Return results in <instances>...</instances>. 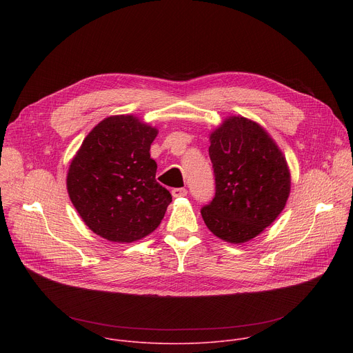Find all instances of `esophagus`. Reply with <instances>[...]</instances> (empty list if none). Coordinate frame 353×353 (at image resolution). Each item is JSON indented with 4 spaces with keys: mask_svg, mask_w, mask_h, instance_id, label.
<instances>
[{
    "mask_svg": "<svg viewBox=\"0 0 353 353\" xmlns=\"http://www.w3.org/2000/svg\"><path fill=\"white\" fill-rule=\"evenodd\" d=\"M172 195H173L174 198L185 196V195H187V190L183 188V187H180V188H173V190H172Z\"/></svg>",
    "mask_w": 353,
    "mask_h": 353,
    "instance_id": "1",
    "label": "esophagus"
}]
</instances>
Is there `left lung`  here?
Returning a JSON list of instances; mask_svg holds the SVG:
<instances>
[{
    "instance_id": "obj_1",
    "label": "left lung",
    "mask_w": 353,
    "mask_h": 353,
    "mask_svg": "<svg viewBox=\"0 0 353 353\" xmlns=\"http://www.w3.org/2000/svg\"><path fill=\"white\" fill-rule=\"evenodd\" d=\"M210 141L215 196L201 215L219 239L233 244L248 241L286 205L290 192L286 159L260 124L239 116L226 119Z\"/></svg>"
}]
</instances>
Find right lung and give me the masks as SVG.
<instances>
[{
  "mask_svg": "<svg viewBox=\"0 0 353 353\" xmlns=\"http://www.w3.org/2000/svg\"><path fill=\"white\" fill-rule=\"evenodd\" d=\"M157 135L155 127L121 114L102 120L83 139L67 190L93 233L132 243L161 225L172 195L155 179L158 166L149 149Z\"/></svg>",
  "mask_w": 353,
  "mask_h": 353,
  "instance_id": "add662e5",
  "label": "right lung"
}]
</instances>
